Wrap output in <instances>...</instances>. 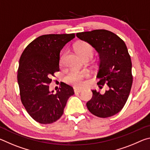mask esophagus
Segmentation results:
<instances>
[{
  "instance_id": "obj_1",
  "label": "esophagus",
  "mask_w": 150,
  "mask_h": 150,
  "mask_svg": "<svg viewBox=\"0 0 150 150\" xmlns=\"http://www.w3.org/2000/svg\"><path fill=\"white\" fill-rule=\"evenodd\" d=\"M81 91H82V89H80V88H74L75 93H81Z\"/></svg>"
}]
</instances>
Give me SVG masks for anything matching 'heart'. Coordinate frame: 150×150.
<instances>
[{"label":"heart","mask_w":150,"mask_h":150,"mask_svg":"<svg viewBox=\"0 0 150 150\" xmlns=\"http://www.w3.org/2000/svg\"><path fill=\"white\" fill-rule=\"evenodd\" d=\"M75 52L81 58L89 57L91 58L93 55V48L91 45L85 42H81L75 45ZM63 58L61 59V62H63ZM88 76L87 71L79 72L77 71L72 70L65 76V81L69 84L72 85L75 87H81L84 85V79Z\"/></svg>","instance_id":"heart-1"}]
</instances>
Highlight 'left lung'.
I'll return each instance as SVG.
<instances>
[{"mask_svg":"<svg viewBox=\"0 0 150 150\" xmlns=\"http://www.w3.org/2000/svg\"><path fill=\"white\" fill-rule=\"evenodd\" d=\"M77 37L87 42L99 54L100 64L97 85L104 94L92 90L93 96L87 103L88 110L100 118H107L119 112L125 105L130 94L133 77L132 62L125 43L113 32L95 30L77 33Z\"/></svg>","mask_w":150,"mask_h":150,"instance_id":"8db88e82","label":"left lung"}]
</instances>
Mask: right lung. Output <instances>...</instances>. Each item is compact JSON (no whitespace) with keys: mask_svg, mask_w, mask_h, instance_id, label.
Masks as SVG:
<instances>
[{"mask_svg":"<svg viewBox=\"0 0 150 150\" xmlns=\"http://www.w3.org/2000/svg\"><path fill=\"white\" fill-rule=\"evenodd\" d=\"M75 37V34L41 35L20 56L17 75L20 99L30 116L40 124L59 119L68 98L74 94L73 87L64 83L55 94L50 92L49 85L59 71L61 50Z\"/></svg>","mask_w":150,"mask_h":150,"instance_id":"1","label":"right lung"}]
</instances>
